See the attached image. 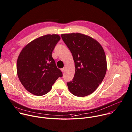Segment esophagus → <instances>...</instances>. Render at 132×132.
<instances>
[{
    "label": "esophagus",
    "mask_w": 132,
    "mask_h": 132,
    "mask_svg": "<svg viewBox=\"0 0 132 132\" xmlns=\"http://www.w3.org/2000/svg\"><path fill=\"white\" fill-rule=\"evenodd\" d=\"M65 70V68H62V69H61V71H62V72H64Z\"/></svg>",
    "instance_id": "1"
}]
</instances>
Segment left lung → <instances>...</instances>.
<instances>
[{"instance_id": "1", "label": "left lung", "mask_w": 132, "mask_h": 132, "mask_svg": "<svg viewBox=\"0 0 132 132\" xmlns=\"http://www.w3.org/2000/svg\"><path fill=\"white\" fill-rule=\"evenodd\" d=\"M61 37L75 62L74 77L67 83L69 91L79 97L92 94L103 81L107 71L102 46L95 39L80 33L63 34Z\"/></svg>"}]
</instances>
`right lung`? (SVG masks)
Listing matches in <instances>:
<instances>
[{"instance_id":"1","label":"right lung","mask_w":132,"mask_h":132,"mask_svg":"<svg viewBox=\"0 0 132 132\" xmlns=\"http://www.w3.org/2000/svg\"><path fill=\"white\" fill-rule=\"evenodd\" d=\"M61 37L48 34L34 39L26 45L17 60L19 79L30 93L41 96L48 93L56 80L63 76L52 56Z\"/></svg>"}]
</instances>
